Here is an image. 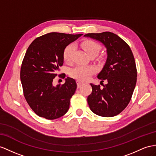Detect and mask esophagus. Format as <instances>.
Listing matches in <instances>:
<instances>
[{"instance_id":"esophagus-1","label":"esophagus","mask_w":156,"mask_h":156,"mask_svg":"<svg viewBox=\"0 0 156 156\" xmlns=\"http://www.w3.org/2000/svg\"><path fill=\"white\" fill-rule=\"evenodd\" d=\"M76 83H77L78 87H80V86L83 84V82H81V81H80V80H77V81H76Z\"/></svg>"}]
</instances>
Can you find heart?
Listing matches in <instances>:
<instances>
[{"instance_id":"1","label":"heart","mask_w":156,"mask_h":156,"mask_svg":"<svg viewBox=\"0 0 156 156\" xmlns=\"http://www.w3.org/2000/svg\"><path fill=\"white\" fill-rule=\"evenodd\" d=\"M81 46L90 57L96 56L101 50V45L93 40H85L81 43ZM75 46L73 44L68 45L63 51V58L67 63H71L73 60ZM94 67L91 66L79 65L72 69L70 71L71 77L80 81H86L94 73Z\"/></svg>"}]
</instances>
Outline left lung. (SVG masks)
I'll return each instance as SVG.
<instances>
[{"label": "left lung", "instance_id": "obj_1", "mask_svg": "<svg viewBox=\"0 0 156 156\" xmlns=\"http://www.w3.org/2000/svg\"><path fill=\"white\" fill-rule=\"evenodd\" d=\"M84 36L101 41L107 53L105 65L98 75L107 83L103 89L91 83L92 91L87 97L89 107L99 116H116L129 103L136 83L137 70L133 52L123 39L109 31L87 34Z\"/></svg>", "mask_w": 156, "mask_h": 156}]
</instances>
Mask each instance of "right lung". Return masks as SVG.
<instances>
[{"instance_id":"1","label":"right lung","mask_w":156,"mask_h":156,"mask_svg":"<svg viewBox=\"0 0 156 156\" xmlns=\"http://www.w3.org/2000/svg\"><path fill=\"white\" fill-rule=\"evenodd\" d=\"M82 35L49 33L34 39L27 48L20 80L26 100L39 117L53 120L69 111L76 82L68 77L65 83L55 87L53 81L63 65L64 50Z\"/></svg>"}]
</instances>
